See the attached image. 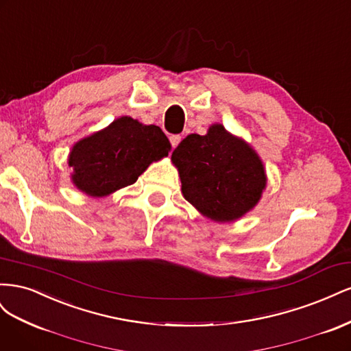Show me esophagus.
Masks as SVG:
<instances>
[{
    "mask_svg": "<svg viewBox=\"0 0 351 351\" xmlns=\"http://www.w3.org/2000/svg\"><path fill=\"white\" fill-rule=\"evenodd\" d=\"M180 141H182V136H180V134H173V136H169V142H171L173 147H176V146L180 143Z\"/></svg>",
    "mask_w": 351,
    "mask_h": 351,
    "instance_id": "obj_1",
    "label": "esophagus"
}]
</instances>
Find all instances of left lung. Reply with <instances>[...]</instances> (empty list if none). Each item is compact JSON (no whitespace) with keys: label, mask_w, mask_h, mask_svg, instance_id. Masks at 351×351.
Here are the masks:
<instances>
[{"label":"left lung","mask_w":351,"mask_h":351,"mask_svg":"<svg viewBox=\"0 0 351 351\" xmlns=\"http://www.w3.org/2000/svg\"><path fill=\"white\" fill-rule=\"evenodd\" d=\"M184 199L215 222H234L259 204L268 177L261 156L224 125L189 134L171 155Z\"/></svg>","instance_id":"8db88e82"}]
</instances>
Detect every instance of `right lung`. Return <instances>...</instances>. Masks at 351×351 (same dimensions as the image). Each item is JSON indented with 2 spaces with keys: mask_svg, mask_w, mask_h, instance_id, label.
<instances>
[{
  "mask_svg": "<svg viewBox=\"0 0 351 351\" xmlns=\"http://www.w3.org/2000/svg\"><path fill=\"white\" fill-rule=\"evenodd\" d=\"M169 151L171 143L158 125L123 115L73 145L67 158L71 183L86 196L107 197L136 183Z\"/></svg>",
  "mask_w": 351,
  "mask_h": 351,
  "instance_id": "right-lung-1",
  "label": "right lung"
}]
</instances>
